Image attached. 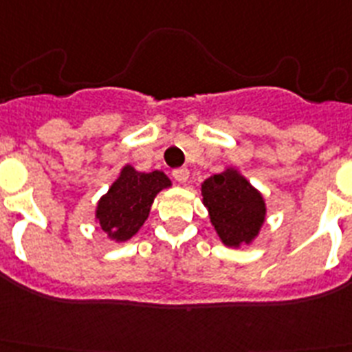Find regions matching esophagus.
<instances>
[{"label":"esophagus","mask_w":352,"mask_h":352,"mask_svg":"<svg viewBox=\"0 0 352 352\" xmlns=\"http://www.w3.org/2000/svg\"><path fill=\"white\" fill-rule=\"evenodd\" d=\"M172 175L179 184H184L186 180L189 179V170L188 168H177V170H173L172 172Z\"/></svg>","instance_id":"34e87169"}]
</instances>
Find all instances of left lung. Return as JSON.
I'll return each mask as SVG.
<instances>
[{
  "mask_svg": "<svg viewBox=\"0 0 352 352\" xmlns=\"http://www.w3.org/2000/svg\"><path fill=\"white\" fill-rule=\"evenodd\" d=\"M204 206L225 246L239 248L255 239L265 219V201L235 168L216 173L201 184Z\"/></svg>",
  "mask_w": 352,
  "mask_h": 352,
  "instance_id": "obj_1",
  "label": "left lung"
}]
</instances>
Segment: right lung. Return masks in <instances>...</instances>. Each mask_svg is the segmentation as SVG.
<instances>
[{
	"mask_svg": "<svg viewBox=\"0 0 352 352\" xmlns=\"http://www.w3.org/2000/svg\"><path fill=\"white\" fill-rule=\"evenodd\" d=\"M170 186V179L159 170L143 173L125 164L108 193L97 204L96 219L100 230L117 243L129 241L148 218L155 195Z\"/></svg>",
	"mask_w": 352,
	"mask_h": 352,
	"instance_id": "obj_1",
	"label": "right lung"
}]
</instances>
